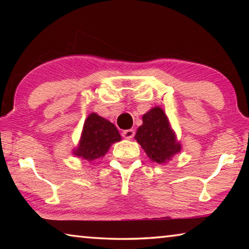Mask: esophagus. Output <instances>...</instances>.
Returning <instances> with one entry per match:
<instances>
[{
	"label": "esophagus",
	"instance_id": "34e87169",
	"mask_svg": "<svg viewBox=\"0 0 249 249\" xmlns=\"http://www.w3.org/2000/svg\"><path fill=\"white\" fill-rule=\"evenodd\" d=\"M135 135V130L134 129H126L122 133V136H123L125 140H132Z\"/></svg>",
	"mask_w": 249,
	"mask_h": 249
}]
</instances>
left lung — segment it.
<instances>
[{
	"mask_svg": "<svg viewBox=\"0 0 249 249\" xmlns=\"http://www.w3.org/2000/svg\"><path fill=\"white\" fill-rule=\"evenodd\" d=\"M135 140L147 156L158 163L168 162L181 150L169 120L159 107L142 115V125L138 127Z\"/></svg>",
	"mask_w": 249,
	"mask_h": 249,
	"instance_id": "left-lung-1",
	"label": "left lung"
}]
</instances>
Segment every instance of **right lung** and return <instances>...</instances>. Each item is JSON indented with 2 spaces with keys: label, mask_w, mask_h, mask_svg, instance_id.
Segmentation results:
<instances>
[{
  "label": "right lung",
  "mask_w": 249,
  "mask_h": 249,
  "mask_svg": "<svg viewBox=\"0 0 249 249\" xmlns=\"http://www.w3.org/2000/svg\"><path fill=\"white\" fill-rule=\"evenodd\" d=\"M121 140V135L114 124L96 113H91L84 122L81 138L73 154L92 162L103 157L111 145Z\"/></svg>",
  "instance_id": "right-lung-1"
}]
</instances>
